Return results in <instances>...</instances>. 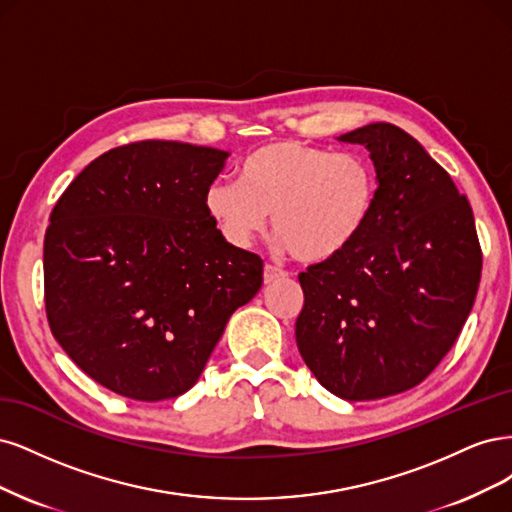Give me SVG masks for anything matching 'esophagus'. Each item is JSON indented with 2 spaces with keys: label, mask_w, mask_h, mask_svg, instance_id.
<instances>
[{
  "label": "esophagus",
  "mask_w": 512,
  "mask_h": 512,
  "mask_svg": "<svg viewBox=\"0 0 512 512\" xmlns=\"http://www.w3.org/2000/svg\"><path fill=\"white\" fill-rule=\"evenodd\" d=\"M285 276H287V272L272 266V263H266V268H263V280H266V283H274V280L285 278Z\"/></svg>",
  "instance_id": "esophagus-1"
}]
</instances>
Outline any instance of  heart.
Here are the masks:
<instances>
[{
	"instance_id": "1",
	"label": "heart",
	"mask_w": 512,
	"mask_h": 512,
	"mask_svg": "<svg viewBox=\"0 0 512 512\" xmlns=\"http://www.w3.org/2000/svg\"><path fill=\"white\" fill-rule=\"evenodd\" d=\"M378 197L374 163L295 140L263 144L242 161L240 185L219 178L206 212L221 236L246 249L272 214L280 244L304 263L338 257L364 232Z\"/></svg>"
}]
</instances>
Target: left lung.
<instances>
[{
	"mask_svg": "<svg viewBox=\"0 0 512 512\" xmlns=\"http://www.w3.org/2000/svg\"><path fill=\"white\" fill-rule=\"evenodd\" d=\"M338 140L368 148L378 197L349 249L300 272L295 340L327 391L364 402L417 387L451 351L483 253L468 197L404 129L372 123Z\"/></svg>",
	"mask_w": 512,
	"mask_h": 512,
	"instance_id": "1",
	"label": "left lung"
}]
</instances>
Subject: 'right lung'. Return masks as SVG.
<instances>
[{"label":"right lung","mask_w":512,"mask_h":512,"mask_svg":"<svg viewBox=\"0 0 512 512\" xmlns=\"http://www.w3.org/2000/svg\"><path fill=\"white\" fill-rule=\"evenodd\" d=\"M227 157L131 142L91 161L51 212L48 325L82 372L123 398L189 391L229 317L263 283L261 257L229 244L206 212Z\"/></svg>","instance_id":"right-lung-1"}]
</instances>
